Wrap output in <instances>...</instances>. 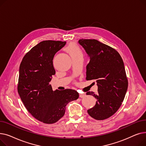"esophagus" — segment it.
<instances>
[{"label": "esophagus", "mask_w": 146, "mask_h": 146, "mask_svg": "<svg viewBox=\"0 0 146 146\" xmlns=\"http://www.w3.org/2000/svg\"><path fill=\"white\" fill-rule=\"evenodd\" d=\"M85 96H86V94H79V97L80 98H84Z\"/></svg>", "instance_id": "obj_1"}]
</instances>
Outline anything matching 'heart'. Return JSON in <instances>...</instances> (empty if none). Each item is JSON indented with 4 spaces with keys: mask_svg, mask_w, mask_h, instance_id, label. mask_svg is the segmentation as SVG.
I'll list each match as a JSON object with an SVG mask.
<instances>
[{
    "mask_svg": "<svg viewBox=\"0 0 146 146\" xmlns=\"http://www.w3.org/2000/svg\"><path fill=\"white\" fill-rule=\"evenodd\" d=\"M66 51L70 55L72 58L82 56V51L79 46L74 43L69 44L65 48Z\"/></svg>",
    "mask_w": 146,
    "mask_h": 146,
    "instance_id": "1",
    "label": "heart"
}]
</instances>
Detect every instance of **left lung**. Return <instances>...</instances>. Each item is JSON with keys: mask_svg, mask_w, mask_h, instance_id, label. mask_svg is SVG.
<instances>
[{"mask_svg": "<svg viewBox=\"0 0 146 146\" xmlns=\"http://www.w3.org/2000/svg\"><path fill=\"white\" fill-rule=\"evenodd\" d=\"M89 57L86 66V80H96L98 94L86 95L96 99L95 105L88 110L93 118L104 120L115 113L123 102L128 80L123 60L114 48L96 40L81 39L78 42Z\"/></svg>", "mask_w": 146, "mask_h": 146, "instance_id": "8db88e82", "label": "left lung"}]
</instances>
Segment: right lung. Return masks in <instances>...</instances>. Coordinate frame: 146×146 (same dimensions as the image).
<instances>
[{
	"label": "right lung",
	"mask_w": 146,
	"mask_h": 146,
	"mask_svg": "<svg viewBox=\"0 0 146 146\" xmlns=\"http://www.w3.org/2000/svg\"><path fill=\"white\" fill-rule=\"evenodd\" d=\"M66 44L41 41L26 54L19 66L18 92L21 100L35 118L45 124L57 122L64 116L67 104L79 96L73 89L53 91L50 85L56 73L53 58Z\"/></svg>",
	"instance_id": "right-lung-1"
}]
</instances>
